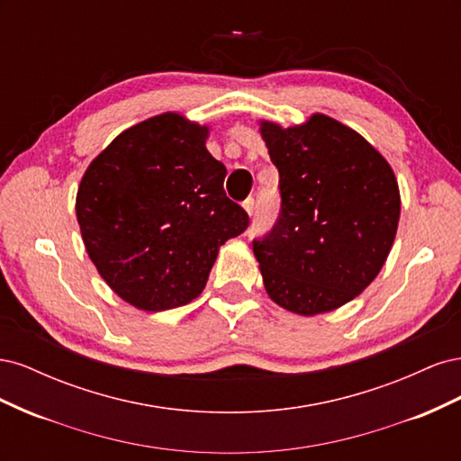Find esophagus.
<instances>
[{"instance_id":"obj_1","label":"esophagus","mask_w":461,"mask_h":461,"mask_svg":"<svg viewBox=\"0 0 461 461\" xmlns=\"http://www.w3.org/2000/svg\"><path fill=\"white\" fill-rule=\"evenodd\" d=\"M242 205H244L248 215H254V212H256V200L254 198H246Z\"/></svg>"}]
</instances>
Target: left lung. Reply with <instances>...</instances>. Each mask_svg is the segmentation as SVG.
<instances>
[{
  "label": "left lung",
  "instance_id": "obj_1",
  "mask_svg": "<svg viewBox=\"0 0 461 461\" xmlns=\"http://www.w3.org/2000/svg\"><path fill=\"white\" fill-rule=\"evenodd\" d=\"M278 169L281 212L254 239L273 302L300 315L340 308L379 275L393 248L400 192L386 159L327 115L300 127L261 122Z\"/></svg>",
  "mask_w": 461,
  "mask_h": 461
}]
</instances>
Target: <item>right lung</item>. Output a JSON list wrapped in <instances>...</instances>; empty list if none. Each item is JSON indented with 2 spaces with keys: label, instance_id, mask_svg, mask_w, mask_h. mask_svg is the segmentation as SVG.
Wrapping results in <instances>:
<instances>
[{
  "label": "right lung",
  "instance_id": "obj_1",
  "mask_svg": "<svg viewBox=\"0 0 461 461\" xmlns=\"http://www.w3.org/2000/svg\"><path fill=\"white\" fill-rule=\"evenodd\" d=\"M207 129L163 113L121 132L80 180L77 219L97 273L144 312L198 298L219 246L249 217L227 198Z\"/></svg>",
  "mask_w": 461,
  "mask_h": 461
}]
</instances>
